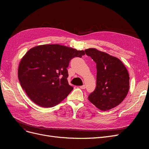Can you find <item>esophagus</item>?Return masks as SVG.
Returning a JSON list of instances; mask_svg holds the SVG:
<instances>
[{
  "instance_id": "34e87169",
  "label": "esophagus",
  "mask_w": 149,
  "mask_h": 149,
  "mask_svg": "<svg viewBox=\"0 0 149 149\" xmlns=\"http://www.w3.org/2000/svg\"><path fill=\"white\" fill-rule=\"evenodd\" d=\"M79 88L82 89H84L86 88V86L84 84H83V86H79Z\"/></svg>"
}]
</instances>
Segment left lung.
I'll return each mask as SVG.
<instances>
[{"instance_id": "obj_1", "label": "left lung", "mask_w": 149, "mask_h": 149, "mask_svg": "<svg viewBox=\"0 0 149 149\" xmlns=\"http://www.w3.org/2000/svg\"><path fill=\"white\" fill-rule=\"evenodd\" d=\"M85 53L96 63V87L88 100L101 111L118 106L129 89V73L120 60L96 48L85 49Z\"/></svg>"}]
</instances>
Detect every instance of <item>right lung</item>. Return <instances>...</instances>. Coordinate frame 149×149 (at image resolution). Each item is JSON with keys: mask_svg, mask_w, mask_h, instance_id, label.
Segmentation results:
<instances>
[{"mask_svg": "<svg viewBox=\"0 0 149 149\" xmlns=\"http://www.w3.org/2000/svg\"><path fill=\"white\" fill-rule=\"evenodd\" d=\"M84 54L83 50L58 44L31 48L22 58L18 70L22 89L40 106L57 105L73 89L67 80L70 61Z\"/></svg>", "mask_w": 149, "mask_h": 149, "instance_id": "1", "label": "right lung"}]
</instances>
